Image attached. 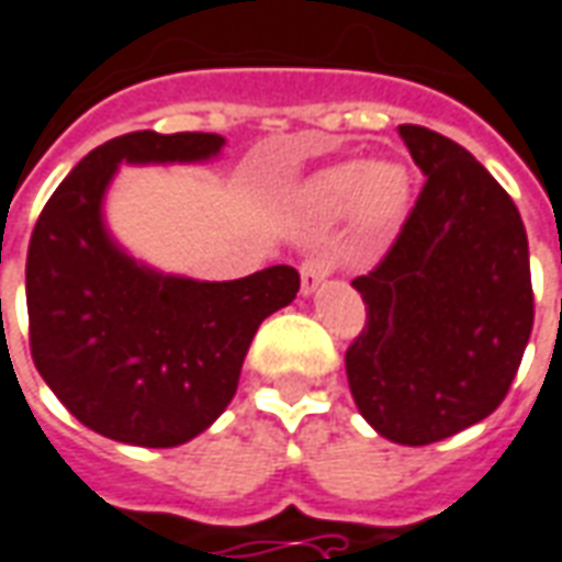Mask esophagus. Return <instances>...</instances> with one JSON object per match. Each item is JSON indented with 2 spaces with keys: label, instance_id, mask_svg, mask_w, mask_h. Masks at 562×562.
<instances>
[{
  "label": "esophagus",
  "instance_id": "34e87169",
  "mask_svg": "<svg viewBox=\"0 0 562 562\" xmlns=\"http://www.w3.org/2000/svg\"><path fill=\"white\" fill-rule=\"evenodd\" d=\"M335 273V258L331 255H310L307 261L301 265V292L313 294L319 289V282H325Z\"/></svg>",
  "mask_w": 562,
  "mask_h": 562
}]
</instances>
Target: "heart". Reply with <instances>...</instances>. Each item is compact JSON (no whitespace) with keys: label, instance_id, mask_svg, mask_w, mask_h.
Returning a JSON list of instances; mask_svg holds the SVG:
<instances>
[{"label":"heart","instance_id":"b5f03b06","mask_svg":"<svg viewBox=\"0 0 562 562\" xmlns=\"http://www.w3.org/2000/svg\"><path fill=\"white\" fill-rule=\"evenodd\" d=\"M310 203L325 213H337L352 203L356 218L368 231H383L402 218L411 198V176L398 164L380 160L371 167L362 164H340L322 170L310 182Z\"/></svg>","mask_w":562,"mask_h":562}]
</instances>
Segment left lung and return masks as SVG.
Wrapping results in <instances>:
<instances>
[{
	"label": "left lung",
	"instance_id": "8db88e82",
	"mask_svg": "<svg viewBox=\"0 0 562 562\" xmlns=\"http://www.w3.org/2000/svg\"><path fill=\"white\" fill-rule=\"evenodd\" d=\"M398 136L426 182L380 265L352 280L364 325L347 376L383 438L423 447L505 402L536 304L527 227L508 191L441 133L402 124Z\"/></svg>",
	"mask_w": 562,
	"mask_h": 562
}]
</instances>
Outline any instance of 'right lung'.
Returning <instances> with one entry per match:
<instances>
[{"label": "right lung", "instance_id": "1", "mask_svg": "<svg viewBox=\"0 0 562 562\" xmlns=\"http://www.w3.org/2000/svg\"><path fill=\"white\" fill-rule=\"evenodd\" d=\"M222 145L215 133L115 136L78 160L33 227L35 368L78 423L121 445L176 447L210 429L237 392L258 325L301 289L289 265L231 282L164 277L105 234L100 206L121 160H206Z\"/></svg>", "mask_w": 562, "mask_h": 562}]
</instances>
